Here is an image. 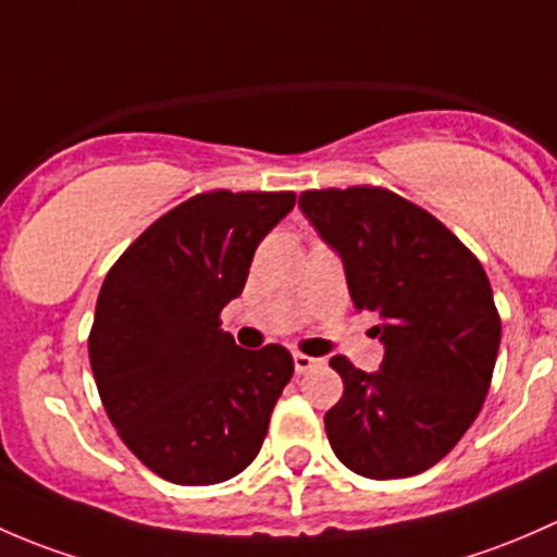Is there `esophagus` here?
Returning a JSON list of instances; mask_svg holds the SVG:
<instances>
[{
	"label": "esophagus",
	"instance_id": "esophagus-1",
	"mask_svg": "<svg viewBox=\"0 0 557 557\" xmlns=\"http://www.w3.org/2000/svg\"><path fill=\"white\" fill-rule=\"evenodd\" d=\"M321 359H313L308 357V354H295V372L297 375H302V372L313 370V367H319Z\"/></svg>",
	"mask_w": 557,
	"mask_h": 557
}]
</instances>
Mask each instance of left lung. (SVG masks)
Returning a JSON list of instances; mask_svg holds the SVG:
<instances>
[{"label":"left lung","instance_id":"obj_1","mask_svg":"<svg viewBox=\"0 0 557 557\" xmlns=\"http://www.w3.org/2000/svg\"><path fill=\"white\" fill-rule=\"evenodd\" d=\"M300 209L341 255L359 311H372L381 372L330 367L343 397L326 410L335 456L370 480L412 478L443 461L491 388L502 319L478 257L437 216L386 187L300 193Z\"/></svg>","mask_w":557,"mask_h":557}]
</instances>
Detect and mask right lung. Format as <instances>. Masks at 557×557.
<instances>
[{
	"label": "right lung",
	"mask_w": 557,
	"mask_h": 557,
	"mask_svg": "<svg viewBox=\"0 0 557 557\" xmlns=\"http://www.w3.org/2000/svg\"><path fill=\"white\" fill-rule=\"evenodd\" d=\"M295 193L211 190L154 220L101 284L88 354L128 450L176 485H214L262 448L295 364L284 346L246 351L220 330L257 244Z\"/></svg>",
	"instance_id": "right-lung-1"
}]
</instances>
